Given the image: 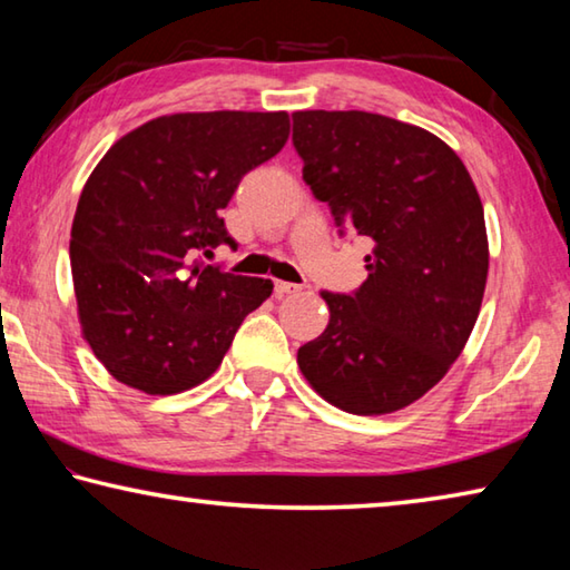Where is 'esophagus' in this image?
Segmentation results:
<instances>
[{
	"label": "esophagus",
	"mask_w": 570,
	"mask_h": 570,
	"mask_svg": "<svg viewBox=\"0 0 570 570\" xmlns=\"http://www.w3.org/2000/svg\"><path fill=\"white\" fill-rule=\"evenodd\" d=\"M274 292H276V296H288V294L302 292V286L288 284V282H274Z\"/></svg>",
	"instance_id": "1"
}]
</instances>
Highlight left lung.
Segmentation results:
<instances>
[{"label":"left lung","mask_w":570,"mask_h":570,"mask_svg":"<svg viewBox=\"0 0 570 570\" xmlns=\"http://www.w3.org/2000/svg\"><path fill=\"white\" fill-rule=\"evenodd\" d=\"M292 118L314 198L374 244L354 294L322 292L330 324L298 346V370L344 412H397L445 377L478 322L488 234L475 183L417 125L362 110Z\"/></svg>","instance_id":"1"}]
</instances>
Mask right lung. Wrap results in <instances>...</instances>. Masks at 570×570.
<instances>
[{
    "label": "right lung",
    "mask_w": 570,
    "mask_h": 570,
    "mask_svg": "<svg viewBox=\"0 0 570 570\" xmlns=\"http://www.w3.org/2000/svg\"><path fill=\"white\" fill-rule=\"evenodd\" d=\"M286 112H178L122 135L85 183L70 264L82 334L115 380L178 394L214 374L272 278L206 266L236 246L220 218L240 178L284 148Z\"/></svg>",
    "instance_id": "1"
}]
</instances>
